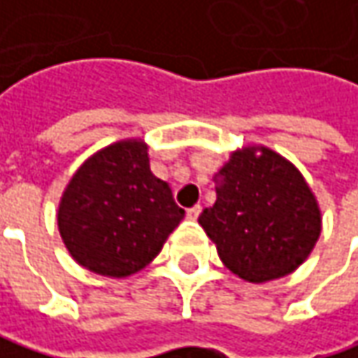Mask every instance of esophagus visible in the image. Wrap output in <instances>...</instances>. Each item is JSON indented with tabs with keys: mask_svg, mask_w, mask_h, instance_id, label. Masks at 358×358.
Segmentation results:
<instances>
[{
	"mask_svg": "<svg viewBox=\"0 0 358 358\" xmlns=\"http://www.w3.org/2000/svg\"><path fill=\"white\" fill-rule=\"evenodd\" d=\"M200 212H202V206H200V204H196V206H192V208L186 210V216H188L190 220H196V218L200 216Z\"/></svg>",
	"mask_w": 358,
	"mask_h": 358,
	"instance_id": "1",
	"label": "esophagus"
}]
</instances>
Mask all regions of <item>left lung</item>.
Listing matches in <instances>:
<instances>
[{"mask_svg": "<svg viewBox=\"0 0 358 358\" xmlns=\"http://www.w3.org/2000/svg\"><path fill=\"white\" fill-rule=\"evenodd\" d=\"M216 202L198 222L226 268L248 282L296 271L320 236L319 202L294 164L264 146H246L214 176Z\"/></svg>", "mask_w": 358, "mask_h": 358, "instance_id": "1", "label": "left lung"}]
</instances>
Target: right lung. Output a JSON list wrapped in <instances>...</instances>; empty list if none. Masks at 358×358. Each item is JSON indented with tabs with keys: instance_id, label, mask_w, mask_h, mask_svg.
<instances>
[{
	"instance_id": "right-lung-1",
	"label": "right lung",
	"mask_w": 358,
	"mask_h": 358,
	"mask_svg": "<svg viewBox=\"0 0 358 358\" xmlns=\"http://www.w3.org/2000/svg\"><path fill=\"white\" fill-rule=\"evenodd\" d=\"M182 218L170 186L152 174L142 140H122L90 156L57 208V228L71 258L114 278L150 264Z\"/></svg>"
}]
</instances>
